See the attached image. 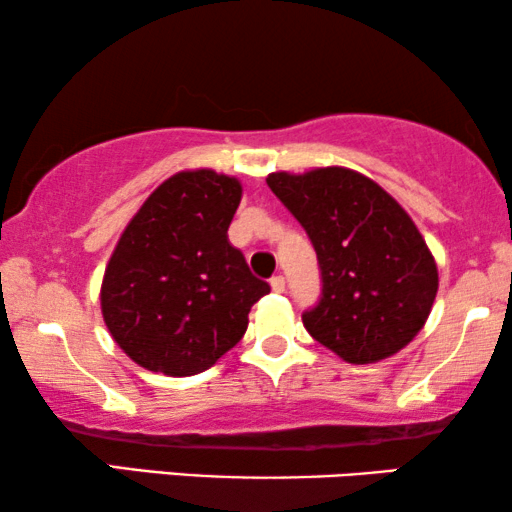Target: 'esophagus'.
I'll return each instance as SVG.
<instances>
[{
  "mask_svg": "<svg viewBox=\"0 0 512 512\" xmlns=\"http://www.w3.org/2000/svg\"><path fill=\"white\" fill-rule=\"evenodd\" d=\"M270 286H272V291H275V293H284L286 291V279L282 275L272 277L270 279Z\"/></svg>",
  "mask_w": 512,
  "mask_h": 512,
  "instance_id": "1",
  "label": "esophagus"
}]
</instances>
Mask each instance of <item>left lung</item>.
Wrapping results in <instances>:
<instances>
[{
  "instance_id": "obj_1",
  "label": "left lung",
  "mask_w": 512,
  "mask_h": 512,
  "mask_svg": "<svg viewBox=\"0 0 512 512\" xmlns=\"http://www.w3.org/2000/svg\"><path fill=\"white\" fill-rule=\"evenodd\" d=\"M270 191L310 237L321 270L307 333L347 363H373L422 331L438 293V268L405 209L347 167L272 172Z\"/></svg>"
}]
</instances>
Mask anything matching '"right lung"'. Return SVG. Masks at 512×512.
Here are the masks:
<instances>
[{
  "label": "right lung",
  "instance_id": "obj_1",
  "mask_svg": "<svg viewBox=\"0 0 512 512\" xmlns=\"http://www.w3.org/2000/svg\"><path fill=\"white\" fill-rule=\"evenodd\" d=\"M240 200L235 177L179 172L123 230L100 303L111 338L142 368L170 377L212 368L242 340L251 305L270 293L228 242Z\"/></svg>",
  "mask_w": 512,
  "mask_h": 512
}]
</instances>
